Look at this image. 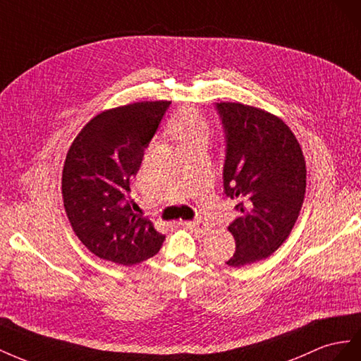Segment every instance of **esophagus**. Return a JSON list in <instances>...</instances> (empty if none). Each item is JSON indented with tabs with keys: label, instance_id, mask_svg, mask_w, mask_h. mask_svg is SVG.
Returning <instances> with one entry per match:
<instances>
[{
	"label": "esophagus",
	"instance_id": "esophagus-1",
	"mask_svg": "<svg viewBox=\"0 0 361 361\" xmlns=\"http://www.w3.org/2000/svg\"><path fill=\"white\" fill-rule=\"evenodd\" d=\"M186 225L189 226V228L195 233H200V234H204L209 231V225L202 222V221H190V222H186Z\"/></svg>",
	"mask_w": 361,
	"mask_h": 361
}]
</instances>
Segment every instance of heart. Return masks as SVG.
I'll use <instances>...</instances> for the list:
<instances>
[{
    "instance_id": "b5f03b06",
    "label": "heart",
    "mask_w": 361,
    "mask_h": 361,
    "mask_svg": "<svg viewBox=\"0 0 361 361\" xmlns=\"http://www.w3.org/2000/svg\"><path fill=\"white\" fill-rule=\"evenodd\" d=\"M169 130L180 145L198 140L209 142L212 133L207 118L193 107H184L175 113L169 122Z\"/></svg>"
}]
</instances>
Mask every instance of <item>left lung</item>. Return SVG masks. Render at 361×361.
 Here are the masks:
<instances>
[{
    "instance_id": "left-lung-1",
    "label": "left lung",
    "mask_w": 361,
    "mask_h": 361,
    "mask_svg": "<svg viewBox=\"0 0 361 361\" xmlns=\"http://www.w3.org/2000/svg\"><path fill=\"white\" fill-rule=\"evenodd\" d=\"M226 131L224 189L239 218L230 226L235 252L226 262L242 267L274 254L300 216L307 168L302 148L287 123L242 102H218Z\"/></svg>"
}]
</instances>
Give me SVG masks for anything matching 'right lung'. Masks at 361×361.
I'll return each mask as SVG.
<instances>
[{
	"label": "right lung",
	"mask_w": 361,
	"mask_h": 361,
	"mask_svg": "<svg viewBox=\"0 0 361 361\" xmlns=\"http://www.w3.org/2000/svg\"><path fill=\"white\" fill-rule=\"evenodd\" d=\"M171 101H139L98 113L81 128L61 171L63 207L77 238L102 260L133 266L156 255L164 234L128 201L154 133Z\"/></svg>",
	"instance_id": "right-lung-1"
}]
</instances>
